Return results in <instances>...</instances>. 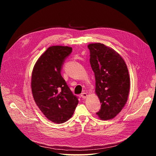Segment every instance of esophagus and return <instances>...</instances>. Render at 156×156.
I'll return each mask as SVG.
<instances>
[{
    "label": "esophagus",
    "instance_id": "34e87169",
    "mask_svg": "<svg viewBox=\"0 0 156 156\" xmlns=\"http://www.w3.org/2000/svg\"><path fill=\"white\" fill-rule=\"evenodd\" d=\"M81 96L83 99H85V98H87V94L86 92H83V93L81 94Z\"/></svg>",
    "mask_w": 156,
    "mask_h": 156
}]
</instances>
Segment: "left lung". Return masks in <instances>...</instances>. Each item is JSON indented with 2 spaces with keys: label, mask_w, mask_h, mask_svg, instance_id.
<instances>
[{
  "label": "left lung",
  "mask_w": 156,
  "mask_h": 156,
  "mask_svg": "<svg viewBox=\"0 0 156 156\" xmlns=\"http://www.w3.org/2000/svg\"><path fill=\"white\" fill-rule=\"evenodd\" d=\"M96 79V93L101 103L96 115L107 120L115 117L128 97L130 80L127 66L115 51L100 43L88 45Z\"/></svg>",
  "instance_id": "8db88e82"
}]
</instances>
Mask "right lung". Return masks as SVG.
<instances>
[{
  "mask_svg": "<svg viewBox=\"0 0 156 156\" xmlns=\"http://www.w3.org/2000/svg\"><path fill=\"white\" fill-rule=\"evenodd\" d=\"M72 52L68 46H51L36 62L31 88L37 107L48 119L62 124L72 116L79 101L61 75L64 61Z\"/></svg>",
  "mask_w": 156,
  "mask_h": 156,
  "instance_id": "1",
  "label": "right lung"
}]
</instances>
